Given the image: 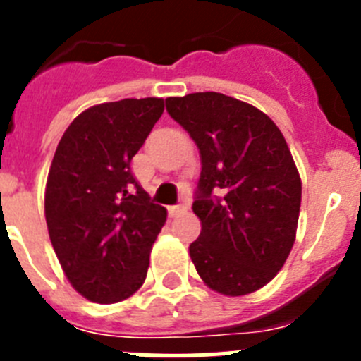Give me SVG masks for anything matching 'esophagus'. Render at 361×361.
Returning <instances> with one entry per match:
<instances>
[{
    "instance_id": "obj_1",
    "label": "esophagus",
    "mask_w": 361,
    "mask_h": 361,
    "mask_svg": "<svg viewBox=\"0 0 361 361\" xmlns=\"http://www.w3.org/2000/svg\"><path fill=\"white\" fill-rule=\"evenodd\" d=\"M188 209L186 204H177V206H171V208H168V212H170L171 216L178 215V213H184Z\"/></svg>"
}]
</instances>
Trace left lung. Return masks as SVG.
<instances>
[{
	"mask_svg": "<svg viewBox=\"0 0 361 361\" xmlns=\"http://www.w3.org/2000/svg\"><path fill=\"white\" fill-rule=\"evenodd\" d=\"M200 153L190 257L204 283L226 296L258 291L293 250L302 180L282 132L251 104L216 92L166 99ZM224 197H212V191Z\"/></svg>",
	"mask_w": 361,
	"mask_h": 361,
	"instance_id": "left-lung-1",
	"label": "left lung"
}]
</instances>
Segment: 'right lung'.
Here are the masks:
<instances>
[{
  "label": "right lung",
  "mask_w": 361,
  "mask_h": 361,
  "mask_svg": "<svg viewBox=\"0 0 361 361\" xmlns=\"http://www.w3.org/2000/svg\"><path fill=\"white\" fill-rule=\"evenodd\" d=\"M162 111L161 97L95 104L57 145L44 216L66 279L90 302H123L146 280L166 209L149 200L130 164Z\"/></svg>",
  "instance_id": "obj_1"
}]
</instances>
